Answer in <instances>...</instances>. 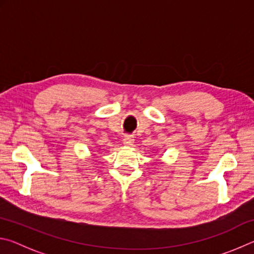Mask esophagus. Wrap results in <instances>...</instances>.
<instances>
[{
	"label": "esophagus",
	"mask_w": 254,
	"mask_h": 254,
	"mask_svg": "<svg viewBox=\"0 0 254 254\" xmlns=\"http://www.w3.org/2000/svg\"><path fill=\"white\" fill-rule=\"evenodd\" d=\"M133 143H134V137H133L132 135L124 136V139H123L124 145H127V147H131V145H133Z\"/></svg>",
	"instance_id": "obj_1"
}]
</instances>
